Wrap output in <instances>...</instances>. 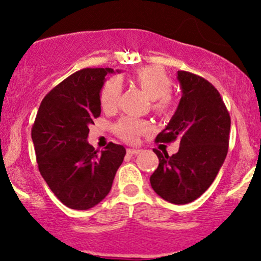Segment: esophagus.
<instances>
[{"instance_id":"34e87169","label":"esophagus","mask_w":261,"mask_h":261,"mask_svg":"<svg viewBox=\"0 0 261 261\" xmlns=\"http://www.w3.org/2000/svg\"><path fill=\"white\" fill-rule=\"evenodd\" d=\"M141 149H130V148H128L127 149V154L128 155H136V154H140L141 153Z\"/></svg>"}]
</instances>
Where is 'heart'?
I'll return each instance as SVG.
<instances>
[{"label":"heart","instance_id":"b5f03b06","mask_svg":"<svg viewBox=\"0 0 261 261\" xmlns=\"http://www.w3.org/2000/svg\"><path fill=\"white\" fill-rule=\"evenodd\" d=\"M135 81L147 92L153 100L154 110L164 113L172 103L171 81L159 66H146L137 71ZM121 92V83L118 78H111L105 83L101 91V106L105 111H113L118 106ZM151 128L148 121L125 117L115 124V133L126 142H135L142 134L148 133Z\"/></svg>","mask_w":261,"mask_h":261}]
</instances>
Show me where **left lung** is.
Listing matches in <instances>:
<instances>
[{
    "label": "left lung",
    "instance_id": "8db88e82",
    "mask_svg": "<svg viewBox=\"0 0 261 261\" xmlns=\"http://www.w3.org/2000/svg\"><path fill=\"white\" fill-rule=\"evenodd\" d=\"M182 97L170 123L155 141L179 138V150L172 156L153 149L159 166L150 186L164 200L174 204L193 202L208 189L225 160L229 148V112L222 96L208 81L178 71Z\"/></svg>",
    "mask_w": 261,
    "mask_h": 261
}]
</instances>
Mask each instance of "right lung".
<instances>
[{
    "label": "right lung",
    "instance_id": "obj_1",
    "mask_svg": "<svg viewBox=\"0 0 261 261\" xmlns=\"http://www.w3.org/2000/svg\"><path fill=\"white\" fill-rule=\"evenodd\" d=\"M119 72V71H117ZM113 68H83L45 95L31 130L42 177L65 206L89 210L108 195L126 150L88 143L89 126L101 114L100 92Z\"/></svg>",
    "mask_w": 261,
    "mask_h": 261
}]
</instances>
